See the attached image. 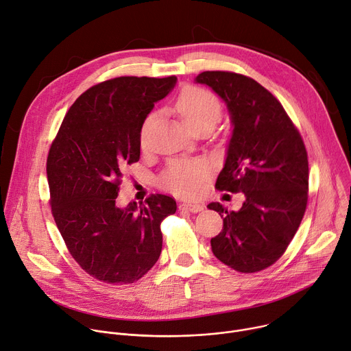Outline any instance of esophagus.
Returning a JSON list of instances; mask_svg holds the SVG:
<instances>
[{
    "mask_svg": "<svg viewBox=\"0 0 351 351\" xmlns=\"http://www.w3.org/2000/svg\"><path fill=\"white\" fill-rule=\"evenodd\" d=\"M182 210H187L190 213H200L204 210V204L197 202H187L182 204Z\"/></svg>",
    "mask_w": 351,
    "mask_h": 351,
    "instance_id": "esophagus-1",
    "label": "esophagus"
}]
</instances>
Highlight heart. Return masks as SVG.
Here are the masks:
<instances>
[{
  "instance_id": "heart-1",
  "label": "heart",
  "mask_w": 351,
  "mask_h": 351,
  "mask_svg": "<svg viewBox=\"0 0 351 351\" xmlns=\"http://www.w3.org/2000/svg\"><path fill=\"white\" fill-rule=\"evenodd\" d=\"M176 110L189 130L202 124H214L221 116V104L210 90L197 86L182 89L176 99ZM154 114L148 116L141 130V143H145L147 133ZM206 178V165L202 161H176L162 178L164 186L178 195H195L202 189Z\"/></svg>"
}]
</instances>
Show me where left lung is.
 Instances as JSON below:
<instances>
[{"mask_svg": "<svg viewBox=\"0 0 351 351\" xmlns=\"http://www.w3.org/2000/svg\"><path fill=\"white\" fill-rule=\"evenodd\" d=\"M196 84L211 88L227 105L232 125L215 187L243 193L238 211L218 202L208 208L224 219L211 238L214 256L234 270L254 273L277 262L294 238L308 202V156L281 104L254 80L204 71Z\"/></svg>", "mask_w": 351, "mask_h": 351, "instance_id": "obj_1", "label": "left lung"}]
</instances>
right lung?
Returning <instances> with one entry per match:
<instances>
[{
	"mask_svg": "<svg viewBox=\"0 0 351 351\" xmlns=\"http://www.w3.org/2000/svg\"><path fill=\"white\" fill-rule=\"evenodd\" d=\"M176 77H119L89 88L61 123L47 158L51 211L71 256L110 284L141 278L162 250L161 222L176 202L152 195L117 204L127 165L140 159L141 129Z\"/></svg>",
	"mask_w": 351,
	"mask_h": 351,
	"instance_id": "obj_1",
	"label": "right lung"
}]
</instances>
